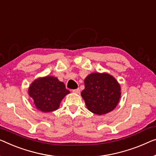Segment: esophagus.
Returning <instances> with one entry per match:
<instances>
[{
  "mask_svg": "<svg viewBox=\"0 0 156 156\" xmlns=\"http://www.w3.org/2000/svg\"><path fill=\"white\" fill-rule=\"evenodd\" d=\"M72 92H73V93H76V94H79V93H80V89L78 88V89L73 90H72Z\"/></svg>",
  "mask_w": 156,
  "mask_h": 156,
  "instance_id": "esophagus-1",
  "label": "esophagus"
}]
</instances>
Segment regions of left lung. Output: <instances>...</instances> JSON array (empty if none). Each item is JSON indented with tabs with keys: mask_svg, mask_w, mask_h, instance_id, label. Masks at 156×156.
I'll list each match as a JSON object with an SVG mask.
<instances>
[{
	"mask_svg": "<svg viewBox=\"0 0 156 156\" xmlns=\"http://www.w3.org/2000/svg\"><path fill=\"white\" fill-rule=\"evenodd\" d=\"M81 92L88 110L101 115L112 111L120 101L121 87L118 80L107 73H92L84 80Z\"/></svg>",
	"mask_w": 156,
	"mask_h": 156,
	"instance_id": "8db88e82",
	"label": "left lung"
}]
</instances>
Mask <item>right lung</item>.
I'll return each mask as SVG.
<instances>
[{
  "label": "right lung",
  "mask_w": 156,
  "mask_h": 156,
  "mask_svg": "<svg viewBox=\"0 0 156 156\" xmlns=\"http://www.w3.org/2000/svg\"><path fill=\"white\" fill-rule=\"evenodd\" d=\"M28 93L34 100L36 108L42 112L48 113L59 108L62 99L70 92L57 78L47 76L34 80Z\"/></svg>",
  "instance_id": "1"
}]
</instances>
